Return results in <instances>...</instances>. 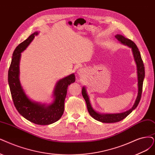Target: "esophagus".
<instances>
[{
  "label": "esophagus",
  "mask_w": 155,
  "mask_h": 155,
  "mask_svg": "<svg viewBox=\"0 0 155 155\" xmlns=\"http://www.w3.org/2000/svg\"><path fill=\"white\" fill-rule=\"evenodd\" d=\"M86 73H87L86 70H85V69H84V68H80L77 71L78 77H81V78L84 77L85 75V74H86Z\"/></svg>",
  "instance_id": "obj_1"
}]
</instances>
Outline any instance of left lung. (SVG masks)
Segmentation results:
<instances>
[{"label": "left lung", "instance_id": "1", "mask_svg": "<svg viewBox=\"0 0 155 155\" xmlns=\"http://www.w3.org/2000/svg\"><path fill=\"white\" fill-rule=\"evenodd\" d=\"M115 37L120 43L127 46V47H130L131 49L135 64L137 65V80H138V94H137V96L135 101L134 105L128 110L117 114H102L96 111L93 108L92 105L91 104L86 87L84 86L82 89V94L85 102H86L87 110L91 116L93 117L94 119L97 120V121L105 123H116L121 121V120L124 119L126 117H127L131 112L135 109L137 105H139L141 98L143 81H144L145 77L144 65L141 58L140 51L139 48H137V45L131 40L124 38L123 36L121 35V34H117V35L115 36Z\"/></svg>", "mask_w": 155, "mask_h": 155}]
</instances>
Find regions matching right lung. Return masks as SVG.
<instances>
[{"label": "right lung", "instance_id": "obj_1", "mask_svg": "<svg viewBox=\"0 0 155 155\" xmlns=\"http://www.w3.org/2000/svg\"><path fill=\"white\" fill-rule=\"evenodd\" d=\"M38 34V31L32 33L15 48L8 71V83L14 105L20 115L34 124L48 125L57 121L62 116L68 87L75 81V76L72 73L56 83L52 94L54 100L51 104H41L28 98L19 78L21 53Z\"/></svg>", "mask_w": 155, "mask_h": 155}]
</instances>
